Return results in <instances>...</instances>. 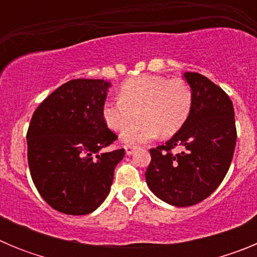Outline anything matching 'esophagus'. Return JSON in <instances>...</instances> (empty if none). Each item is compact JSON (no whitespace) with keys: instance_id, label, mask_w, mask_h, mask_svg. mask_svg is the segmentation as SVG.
I'll return each instance as SVG.
<instances>
[{"instance_id":"obj_1","label":"esophagus","mask_w":257,"mask_h":257,"mask_svg":"<svg viewBox=\"0 0 257 257\" xmlns=\"http://www.w3.org/2000/svg\"><path fill=\"white\" fill-rule=\"evenodd\" d=\"M124 151H126L127 156H131L136 151V147L135 145H124Z\"/></svg>"}]
</instances>
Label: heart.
<instances>
[{
	"mask_svg": "<svg viewBox=\"0 0 257 257\" xmlns=\"http://www.w3.org/2000/svg\"><path fill=\"white\" fill-rule=\"evenodd\" d=\"M193 106V91L184 79L161 76L134 77L119 88V97L103 106L106 126L119 131L138 113L140 121L121 134L124 144L149 142L157 136H171L187 122Z\"/></svg>",
	"mask_w": 257,
	"mask_h": 257,
	"instance_id": "heart-1",
	"label": "heart"
}]
</instances>
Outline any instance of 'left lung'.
<instances>
[{
	"mask_svg": "<svg viewBox=\"0 0 257 257\" xmlns=\"http://www.w3.org/2000/svg\"><path fill=\"white\" fill-rule=\"evenodd\" d=\"M193 91L192 112L165 145L151 149L145 180L166 203L187 207L207 198L220 185L234 154V108L225 91L207 77L185 72ZM179 146L183 152L172 155Z\"/></svg>",
	"mask_w": 257,
	"mask_h": 257,
	"instance_id": "1",
	"label": "left lung"
}]
</instances>
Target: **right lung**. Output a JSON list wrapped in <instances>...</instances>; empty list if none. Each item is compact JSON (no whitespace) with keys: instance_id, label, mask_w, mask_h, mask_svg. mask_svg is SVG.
Returning a JSON list of instances; mask_svg holds the SVG:
<instances>
[{"instance_id":"1","label":"right lung","mask_w":257,"mask_h":257,"mask_svg":"<svg viewBox=\"0 0 257 257\" xmlns=\"http://www.w3.org/2000/svg\"><path fill=\"white\" fill-rule=\"evenodd\" d=\"M110 82L72 79L38 105L27 133L28 165L54 210L87 215L105 201L124 149L103 153L117 135L103 117Z\"/></svg>"}]
</instances>
